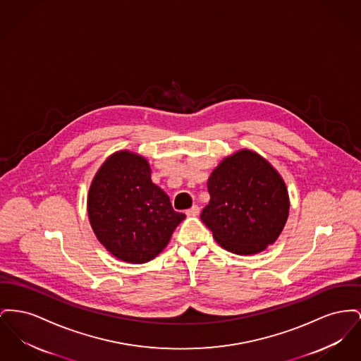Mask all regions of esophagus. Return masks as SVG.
<instances>
[{"instance_id":"34e87169","label":"esophagus","mask_w":361,"mask_h":361,"mask_svg":"<svg viewBox=\"0 0 361 361\" xmlns=\"http://www.w3.org/2000/svg\"><path fill=\"white\" fill-rule=\"evenodd\" d=\"M199 212H200V209L197 207V206H192L191 209H188L185 214L188 215V216H196V215H199Z\"/></svg>"}]
</instances>
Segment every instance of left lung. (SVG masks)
Instances as JSON below:
<instances>
[{
	"instance_id": "8db88e82",
	"label": "left lung",
	"mask_w": 361,
	"mask_h": 361,
	"mask_svg": "<svg viewBox=\"0 0 361 361\" xmlns=\"http://www.w3.org/2000/svg\"><path fill=\"white\" fill-rule=\"evenodd\" d=\"M210 202L200 219L215 241L237 255H254L273 244L289 212L281 176L254 151L225 158L207 181Z\"/></svg>"
}]
</instances>
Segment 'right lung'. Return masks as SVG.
<instances>
[{
    "label": "right lung",
    "mask_w": 361,
    "mask_h": 361,
    "mask_svg": "<svg viewBox=\"0 0 361 361\" xmlns=\"http://www.w3.org/2000/svg\"><path fill=\"white\" fill-rule=\"evenodd\" d=\"M87 209L98 240L110 254L129 263L154 259L185 218L151 181L147 161L129 151L113 154L98 170Z\"/></svg>",
    "instance_id": "add662e5"
}]
</instances>
